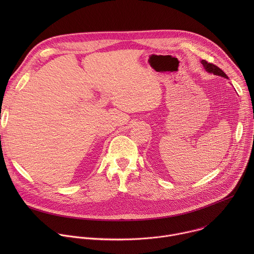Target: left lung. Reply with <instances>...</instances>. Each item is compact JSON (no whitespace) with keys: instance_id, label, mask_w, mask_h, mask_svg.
I'll use <instances>...</instances> for the list:
<instances>
[{"instance_id":"left-lung-1","label":"left lung","mask_w":254,"mask_h":254,"mask_svg":"<svg viewBox=\"0 0 254 254\" xmlns=\"http://www.w3.org/2000/svg\"><path fill=\"white\" fill-rule=\"evenodd\" d=\"M202 64H203L204 68L208 72H210V73H213L215 75H219V76H223V77L227 78V75L225 74V72L222 69H220L218 66H216L215 64L210 63V62H208L206 60H202Z\"/></svg>"}]
</instances>
